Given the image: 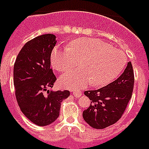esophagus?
<instances>
[{
    "label": "esophagus",
    "instance_id": "obj_1",
    "mask_svg": "<svg viewBox=\"0 0 149 149\" xmlns=\"http://www.w3.org/2000/svg\"><path fill=\"white\" fill-rule=\"evenodd\" d=\"M73 95L76 98H79L82 95V92L80 91H73Z\"/></svg>",
    "mask_w": 149,
    "mask_h": 149
}]
</instances>
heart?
<instances>
[{"instance_id": "b5f03b06", "label": "heart", "mask_w": 149, "mask_h": 149, "mask_svg": "<svg viewBox=\"0 0 149 149\" xmlns=\"http://www.w3.org/2000/svg\"><path fill=\"white\" fill-rule=\"evenodd\" d=\"M51 64L58 71L66 72L82 61L83 68L62 74L59 84L64 88L78 89L91 83L103 86L111 83L123 71L127 63L125 54L99 38H80L73 40L70 47L53 49Z\"/></svg>"}]
</instances>
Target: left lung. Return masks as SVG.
Listing matches in <instances>:
<instances>
[{
  "mask_svg": "<svg viewBox=\"0 0 149 149\" xmlns=\"http://www.w3.org/2000/svg\"><path fill=\"white\" fill-rule=\"evenodd\" d=\"M133 86V69L129 62L116 80L99 90L84 92L91 103L83 112L85 122L96 129H103L116 123L131 100Z\"/></svg>",
  "mask_w": 149,
  "mask_h": 149,
  "instance_id": "left-lung-1",
  "label": "left lung"
}]
</instances>
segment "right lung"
Wrapping results in <instances>:
<instances>
[{
	"instance_id": "1",
	"label": "right lung",
	"mask_w": 149,
	"mask_h": 149,
	"mask_svg": "<svg viewBox=\"0 0 149 149\" xmlns=\"http://www.w3.org/2000/svg\"><path fill=\"white\" fill-rule=\"evenodd\" d=\"M57 42L54 34L38 36L22 47L13 66L16 99L26 117L38 126L54 123L61 102L69 91H49L56 77L50 68V55Z\"/></svg>"
}]
</instances>
